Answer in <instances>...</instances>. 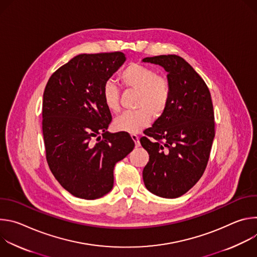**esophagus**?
<instances>
[{
	"label": "esophagus",
	"mask_w": 257,
	"mask_h": 257,
	"mask_svg": "<svg viewBox=\"0 0 257 257\" xmlns=\"http://www.w3.org/2000/svg\"><path fill=\"white\" fill-rule=\"evenodd\" d=\"M131 137H132L133 141L135 142V146H136V148H138V146L140 145V142H139V137H138L136 134H131Z\"/></svg>",
	"instance_id": "34e87169"
}]
</instances>
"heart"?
<instances>
[{"label":"heart","mask_w":257,"mask_h":257,"mask_svg":"<svg viewBox=\"0 0 257 257\" xmlns=\"http://www.w3.org/2000/svg\"><path fill=\"white\" fill-rule=\"evenodd\" d=\"M125 87L137 90L135 111H126L114 120L117 131L138 133L148 127L153 119L162 116L170 101L171 86L168 79L158 75L156 70L138 63L128 65L120 75ZM101 97L104 105L112 112L120 108V93L114 81L107 80L101 88Z\"/></svg>","instance_id":"heart-1"}]
</instances>
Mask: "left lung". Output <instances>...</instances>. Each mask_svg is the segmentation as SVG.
Wrapping results in <instances>:
<instances>
[{
    "instance_id": "1",
    "label": "left lung",
    "mask_w": 257,
    "mask_h": 257,
    "mask_svg": "<svg viewBox=\"0 0 257 257\" xmlns=\"http://www.w3.org/2000/svg\"><path fill=\"white\" fill-rule=\"evenodd\" d=\"M142 62L162 66L171 86L166 111L140 138L150 155L143 182L160 197L177 198L196 184L209 159L214 138L210 92L198 73L177 55L149 57Z\"/></svg>"
}]
</instances>
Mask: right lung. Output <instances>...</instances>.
Masks as SVG:
<instances>
[{"mask_svg": "<svg viewBox=\"0 0 257 257\" xmlns=\"http://www.w3.org/2000/svg\"><path fill=\"white\" fill-rule=\"evenodd\" d=\"M125 61L121 52L81 54L53 73L46 85L47 162L61 186L75 197L91 200L111 191L116 163L134 149L127 132L106 131L112 115L101 97L104 82Z\"/></svg>", "mask_w": 257, "mask_h": 257, "instance_id": "right-lung-1", "label": "right lung"}]
</instances>
